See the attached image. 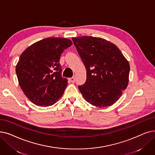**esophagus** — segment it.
Masks as SVG:
<instances>
[{
  "instance_id": "obj_1",
  "label": "esophagus",
  "mask_w": 155,
  "mask_h": 155,
  "mask_svg": "<svg viewBox=\"0 0 155 155\" xmlns=\"http://www.w3.org/2000/svg\"><path fill=\"white\" fill-rule=\"evenodd\" d=\"M68 80H69V81L70 82L74 83V82H75V77H71V78H70Z\"/></svg>"
}]
</instances>
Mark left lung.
<instances>
[{"label":"left lung","instance_id":"1","mask_svg":"<svg viewBox=\"0 0 155 155\" xmlns=\"http://www.w3.org/2000/svg\"><path fill=\"white\" fill-rule=\"evenodd\" d=\"M72 40L87 69L85 84L78 86L86 101L97 107L116 103L129 84L130 65L117 46L91 36Z\"/></svg>","mask_w":155,"mask_h":155}]
</instances>
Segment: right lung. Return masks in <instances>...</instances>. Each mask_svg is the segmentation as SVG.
Here are the masks:
<instances>
[{"label": "right lung", "instance_id": "right-lung-1", "mask_svg": "<svg viewBox=\"0 0 155 155\" xmlns=\"http://www.w3.org/2000/svg\"><path fill=\"white\" fill-rule=\"evenodd\" d=\"M73 44L68 38L49 37L28 47L16 66L20 87L33 104L49 106L62 96L68 80L61 77L59 59Z\"/></svg>", "mask_w": 155, "mask_h": 155}]
</instances>
